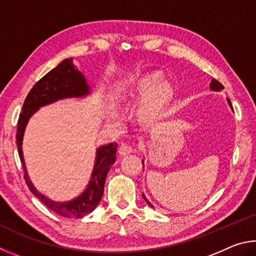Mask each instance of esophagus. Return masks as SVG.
<instances>
[{
	"mask_svg": "<svg viewBox=\"0 0 256 256\" xmlns=\"http://www.w3.org/2000/svg\"><path fill=\"white\" fill-rule=\"evenodd\" d=\"M134 152H136V145L132 144V142H121V145L119 147V154L121 156H126V155H129L134 153Z\"/></svg>",
	"mask_w": 256,
	"mask_h": 256,
	"instance_id": "obj_1",
	"label": "esophagus"
}]
</instances>
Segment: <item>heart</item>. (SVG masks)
Returning <instances> with one entry per match:
<instances>
[{
    "label": "heart",
    "mask_w": 256,
    "mask_h": 256,
    "mask_svg": "<svg viewBox=\"0 0 256 256\" xmlns=\"http://www.w3.org/2000/svg\"><path fill=\"white\" fill-rule=\"evenodd\" d=\"M160 73H153V74H150V75H146L145 78H142L140 80V88H150L153 85L154 83L158 82V80H160ZM165 88H166V86H165L164 84H158V86H156L153 91H152V93L150 94V98H148V106H152L153 103H155L156 101L158 100V98L163 96L164 92H165Z\"/></svg>",
    "instance_id": "b5f03b06"
}]
</instances>
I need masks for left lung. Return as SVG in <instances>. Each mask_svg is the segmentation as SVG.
<instances>
[{
	"instance_id": "1",
	"label": "left lung",
	"mask_w": 256,
	"mask_h": 256,
	"mask_svg": "<svg viewBox=\"0 0 256 256\" xmlns=\"http://www.w3.org/2000/svg\"><path fill=\"white\" fill-rule=\"evenodd\" d=\"M210 88H212V91H222V90L224 88V85H222L220 82H218L217 80H214H214H212V84H210ZM227 100H228V103H230V106H232V103H230V98H227ZM142 163L144 164V160H142ZM142 198H144V200L146 201L147 204H148L150 206V207H153V206L150 204V201L146 199V196H144V194H142Z\"/></svg>"
}]
</instances>
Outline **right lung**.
I'll return each instance as SVG.
<instances>
[{"label": "right lung", "mask_w": 256, "mask_h": 256, "mask_svg": "<svg viewBox=\"0 0 256 256\" xmlns=\"http://www.w3.org/2000/svg\"><path fill=\"white\" fill-rule=\"evenodd\" d=\"M88 93L90 88L86 80L78 68H75L72 58H67L34 85V88L30 90L29 94L26 98L22 112L18 120L16 136V145L22 168L24 171L26 186L40 201H42L44 206H47L49 209L60 216L66 218L84 217L85 214L92 212L96 209L103 196L106 174L112 164L116 162V146L118 145L116 142H111V144L98 147L91 181L88 182V188L82 194L73 200L67 201V202H56L40 194L31 183L28 173H26L24 154H22V140H24V129L30 116L40 106L49 104V103L60 100V98H80L88 96Z\"/></svg>", "instance_id": "obj_1"}]
</instances>
